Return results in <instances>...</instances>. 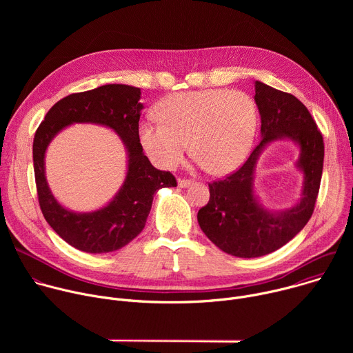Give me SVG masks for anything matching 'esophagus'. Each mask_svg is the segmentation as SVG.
Returning <instances> with one entry per match:
<instances>
[{"instance_id":"1","label":"esophagus","mask_w":353,"mask_h":353,"mask_svg":"<svg viewBox=\"0 0 353 353\" xmlns=\"http://www.w3.org/2000/svg\"><path fill=\"white\" fill-rule=\"evenodd\" d=\"M179 187H181V188H185V187H188L190 184H191V180H187V179H179Z\"/></svg>"}]
</instances>
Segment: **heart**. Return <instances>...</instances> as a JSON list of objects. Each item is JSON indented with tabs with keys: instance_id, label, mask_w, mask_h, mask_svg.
<instances>
[{
	"instance_id": "1",
	"label": "heart",
	"mask_w": 353,
	"mask_h": 353,
	"mask_svg": "<svg viewBox=\"0 0 353 353\" xmlns=\"http://www.w3.org/2000/svg\"><path fill=\"white\" fill-rule=\"evenodd\" d=\"M159 123L142 121L138 138L148 157L163 169H174L188 141L201 166L212 174L239 169L253 146L259 110L243 90L204 89L163 97L155 109Z\"/></svg>"
}]
</instances>
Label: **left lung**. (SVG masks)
Segmentation results:
<instances>
[{
    "label": "left lung",
    "instance_id": "1",
    "mask_svg": "<svg viewBox=\"0 0 353 353\" xmlns=\"http://www.w3.org/2000/svg\"><path fill=\"white\" fill-rule=\"evenodd\" d=\"M254 100L261 116V142L241 168L208 184L210 201L196 215L199 228L215 245L241 259L270 254L306 226L314 211L324 162L323 135L297 97L256 81ZM276 139L299 145L296 165L304 172V192L294 208L271 213L258 203L252 183L262 149Z\"/></svg>",
    "mask_w": 353,
    "mask_h": 353
}]
</instances>
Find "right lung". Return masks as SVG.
Returning a JSON list of instances; mask_svg holds the SVG:
<instances>
[{"label":"right lung","instance_id":"add662e5","mask_svg":"<svg viewBox=\"0 0 353 353\" xmlns=\"http://www.w3.org/2000/svg\"><path fill=\"white\" fill-rule=\"evenodd\" d=\"M139 99V88L120 83L72 93L47 112L34 134L33 166L43 216L63 240L85 253H110L128 244L145 228L154 194L159 188L177 185L170 172L154 168L142 152L138 123L143 106ZM74 122H93L114 129L129 154L128 176L117 196L106 208L85 214L61 208L43 176V154L49 141Z\"/></svg>","mask_w":353,"mask_h":353}]
</instances>
